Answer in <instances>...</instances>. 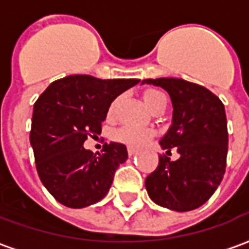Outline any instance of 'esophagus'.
<instances>
[{"mask_svg":"<svg viewBox=\"0 0 249 249\" xmlns=\"http://www.w3.org/2000/svg\"><path fill=\"white\" fill-rule=\"evenodd\" d=\"M128 155H129V156H133V155H135V149H132V148H128Z\"/></svg>","mask_w":249,"mask_h":249,"instance_id":"1","label":"esophagus"}]
</instances>
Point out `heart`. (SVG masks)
<instances>
[{"mask_svg":"<svg viewBox=\"0 0 249 249\" xmlns=\"http://www.w3.org/2000/svg\"><path fill=\"white\" fill-rule=\"evenodd\" d=\"M144 97V101H145L146 107L151 109L152 112L156 108H159L160 105L167 103V97L165 94L161 93L160 90H156V89H148L142 94ZM119 100H116L110 108H109V114L113 112L114 107L117 104ZM152 136H153V132L148 128H144V126H136V125H123L120 126L116 130H113L112 133V139L117 142H121V144H125L128 148H140V146H144L149 141Z\"/></svg>","mask_w":249,"mask_h":249,"instance_id":"b5f03b06","label":"heart"}]
</instances>
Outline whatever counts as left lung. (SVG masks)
<instances>
[{
	"label": "left lung",
	"instance_id": "left-lung-1",
	"mask_svg": "<svg viewBox=\"0 0 249 249\" xmlns=\"http://www.w3.org/2000/svg\"><path fill=\"white\" fill-rule=\"evenodd\" d=\"M167 90L172 101V124L160 140L176 161L159 157V167L145 178L149 197L164 208L187 212L207 203L223 180L228 130L223 103L207 88L183 78L144 80Z\"/></svg>",
	"mask_w": 249,
	"mask_h": 249
}]
</instances>
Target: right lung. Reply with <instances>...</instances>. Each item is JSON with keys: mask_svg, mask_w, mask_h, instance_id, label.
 Instances as JSON below:
<instances>
[{"mask_svg": "<svg viewBox=\"0 0 249 249\" xmlns=\"http://www.w3.org/2000/svg\"><path fill=\"white\" fill-rule=\"evenodd\" d=\"M139 82L74 74L52 82L36 101L30 145L41 183L58 203L85 208L107 196L116 169L128 159L126 146L110 142L93 156L84 142L101 133L114 98Z\"/></svg>", "mask_w": 249, "mask_h": 249, "instance_id": "add662e5", "label": "right lung"}]
</instances>
